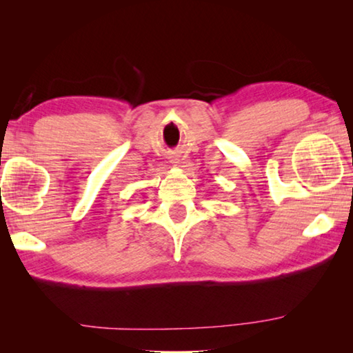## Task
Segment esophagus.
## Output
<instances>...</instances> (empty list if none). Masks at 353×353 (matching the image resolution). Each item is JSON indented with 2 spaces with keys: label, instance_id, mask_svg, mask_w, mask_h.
<instances>
[{
  "label": "esophagus",
  "instance_id": "34e87169",
  "mask_svg": "<svg viewBox=\"0 0 353 353\" xmlns=\"http://www.w3.org/2000/svg\"><path fill=\"white\" fill-rule=\"evenodd\" d=\"M171 163H174V165H176V163H179V162H177V160H171Z\"/></svg>",
  "mask_w": 353,
  "mask_h": 353
}]
</instances>
